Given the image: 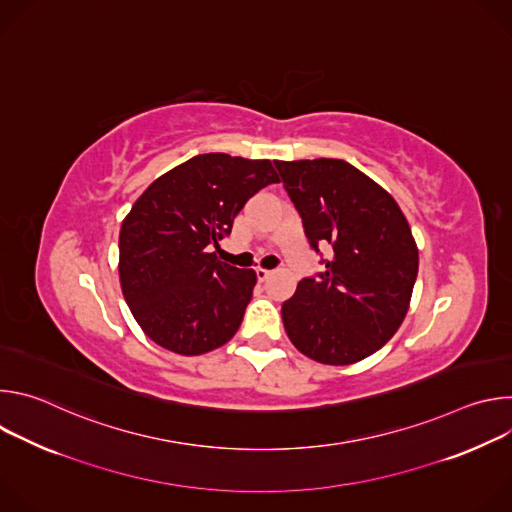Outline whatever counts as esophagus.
Returning a JSON list of instances; mask_svg holds the SVG:
<instances>
[{
	"instance_id": "esophagus-1",
	"label": "esophagus",
	"mask_w": 512,
	"mask_h": 512,
	"mask_svg": "<svg viewBox=\"0 0 512 512\" xmlns=\"http://www.w3.org/2000/svg\"><path fill=\"white\" fill-rule=\"evenodd\" d=\"M255 275H257L259 281H265V279H269L271 271H269V269H263V267H257V269H255Z\"/></svg>"
}]
</instances>
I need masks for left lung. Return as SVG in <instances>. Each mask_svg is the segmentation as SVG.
Returning <instances> with one entry per match:
<instances>
[{"instance_id":"1","label":"left lung","mask_w":512,"mask_h":512,"mask_svg":"<svg viewBox=\"0 0 512 512\" xmlns=\"http://www.w3.org/2000/svg\"><path fill=\"white\" fill-rule=\"evenodd\" d=\"M310 247L330 245L326 271L304 277L281 306L294 346L322 364H352L399 330L419 253L395 198L344 160L275 162Z\"/></svg>"}]
</instances>
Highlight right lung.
Segmentation results:
<instances>
[{
    "mask_svg": "<svg viewBox=\"0 0 512 512\" xmlns=\"http://www.w3.org/2000/svg\"><path fill=\"white\" fill-rule=\"evenodd\" d=\"M269 160L202 154L154 180L135 200L119 233L123 298L156 344L196 356L239 330L257 275L212 253L235 216L267 184Z\"/></svg>",
    "mask_w": 512,
    "mask_h": 512,
    "instance_id": "1",
    "label": "right lung"
}]
</instances>
